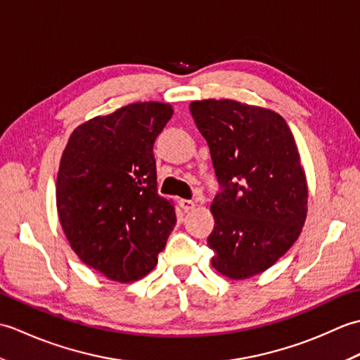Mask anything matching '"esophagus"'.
<instances>
[{
    "label": "esophagus",
    "mask_w": 360,
    "mask_h": 360,
    "mask_svg": "<svg viewBox=\"0 0 360 360\" xmlns=\"http://www.w3.org/2000/svg\"><path fill=\"white\" fill-rule=\"evenodd\" d=\"M179 205L184 212H190V210L195 209V202L190 201V200H179Z\"/></svg>",
    "instance_id": "esophagus-1"
}]
</instances>
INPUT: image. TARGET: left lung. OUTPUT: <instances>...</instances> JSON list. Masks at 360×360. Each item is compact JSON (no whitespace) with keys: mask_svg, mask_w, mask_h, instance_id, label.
Returning a JSON list of instances; mask_svg holds the SVG:
<instances>
[{"mask_svg":"<svg viewBox=\"0 0 360 360\" xmlns=\"http://www.w3.org/2000/svg\"><path fill=\"white\" fill-rule=\"evenodd\" d=\"M221 190L212 204V266L243 280L277 262L307 219L308 187L294 136L280 114L236 101H196Z\"/></svg>","mask_w":360,"mask_h":360,"instance_id":"8db88e82","label":"left lung"}]
</instances>
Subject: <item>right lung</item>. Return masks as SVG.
<instances>
[{"label":"right lung","mask_w":360,"mask_h":360,"mask_svg":"<svg viewBox=\"0 0 360 360\" xmlns=\"http://www.w3.org/2000/svg\"><path fill=\"white\" fill-rule=\"evenodd\" d=\"M173 116L168 103L137 102L74 129L60 160L57 210L83 263L110 280L142 278L176 224L158 193L153 145Z\"/></svg>","instance_id":"obj_1"}]
</instances>
